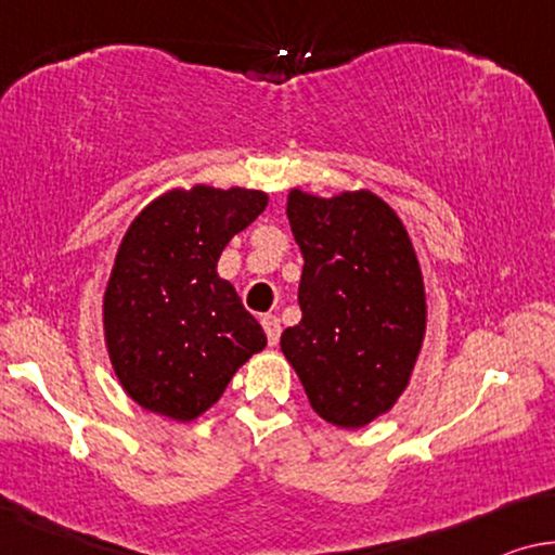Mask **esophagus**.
Masks as SVG:
<instances>
[{"mask_svg":"<svg viewBox=\"0 0 555 555\" xmlns=\"http://www.w3.org/2000/svg\"><path fill=\"white\" fill-rule=\"evenodd\" d=\"M261 326H263V332H267L269 345L276 347V345H279V337H281V322H279V317L267 314V317L261 319Z\"/></svg>","mask_w":555,"mask_h":555,"instance_id":"34e87169","label":"esophagus"}]
</instances>
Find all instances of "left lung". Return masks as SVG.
Wrapping results in <instances>:
<instances>
[{
	"instance_id": "8db88e82",
	"label": "left lung",
	"mask_w": 555,
	"mask_h": 555,
	"mask_svg": "<svg viewBox=\"0 0 555 555\" xmlns=\"http://www.w3.org/2000/svg\"><path fill=\"white\" fill-rule=\"evenodd\" d=\"M304 256L301 322L281 352L326 423L359 430L392 410L425 339L423 271L400 216L370 191H288Z\"/></svg>"
}]
</instances>
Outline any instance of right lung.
Listing matches in <instances>:
<instances>
[{"mask_svg": "<svg viewBox=\"0 0 555 555\" xmlns=\"http://www.w3.org/2000/svg\"><path fill=\"white\" fill-rule=\"evenodd\" d=\"M263 191L173 189L125 231L103 296L105 345L140 408L191 423L267 347L261 324L218 276L229 241L267 208Z\"/></svg>", "mask_w": 555, "mask_h": 555, "instance_id": "obj_1", "label": "right lung"}]
</instances>
